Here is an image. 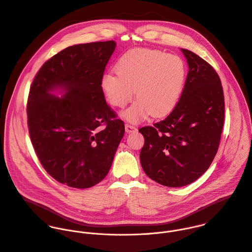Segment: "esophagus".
Segmentation results:
<instances>
[{
	"label": "esophagus",
	"instance_id": "obj_1",
	"mask_svg": "<svg viewBox=\"0 0 252 252\" xmlns=\"http://www.w3.org/2000/svg\"><path fill=\"white\" fill-rule=\"evenodd\" d=\"M125 127H126V131L127 133H130V132L136 130V127H135L134 126H132V125H129V124H126Z\"/></svg>",
	"mask_w": 252,
	"mask_h": 252
}]
</instances>
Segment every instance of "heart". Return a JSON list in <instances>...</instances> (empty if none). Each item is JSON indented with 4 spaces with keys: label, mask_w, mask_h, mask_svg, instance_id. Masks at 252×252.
Here are the masks:
<instances>
[{
    "label": "heart",
    "mask_w": 252,
    "mask_h": 252,
    "mask_svg": "<svg viewBox=\"0 0 252 252\" xmlns=\"http://www.w3.org/2000/svg\"><path fill=\"white\" fill-rule=\"evenodd\" d=\"M116 71L102 76L101 86L112 106L123 108L137 100L122 117L139 123L150 114L160 118L179 104L187 80V64L178 55L148 48H134L118 60Z\"/></svg>",
    "instance_id": "obj_1"
}]
</instances>
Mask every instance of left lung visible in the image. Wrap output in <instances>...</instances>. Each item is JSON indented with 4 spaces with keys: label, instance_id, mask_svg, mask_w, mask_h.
Returning a JSON list of instances; mask_svg holds the SVG:
<instances>
[{
    "label": "left lung",
    "instance_id": "left-lung-1",
    "mask_svg": "<svg viewBox=\"0 0 252 252\" xmlns=\"http://www.w3.org/2000/svg\"><path fill=\"white\" fill-rule=\"evenodd\" d=\"M182 52L189 69L179 104L163 121L139 129L144 136L143 171L169 188L188 186L208 170L218 151L225 118L218 73L193 52Z\"/></svg>",
    "mask_w": 252,
    "mask_h": 252
}]
</instances>
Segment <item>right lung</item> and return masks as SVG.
Segmentation results:
<instances>
[{"label": "right lung", "instance_id": "right-lung-1", "mask_svg": "<svg viewBox=\"0 0 252 252\" xmlns=\"http://www.w3.org/2000/svg\"><path fill=\"white\" fill-rule=\"evenodd\" d=\"M116 42L69 46L39 69L27 101L29 135L46 172L59 183L88 189L109 173L125 124L101 86ZM61 89L57 97L51 92Z\"/></svg>", "mask_w": 252, "mask_h": 252}]
</instances>
